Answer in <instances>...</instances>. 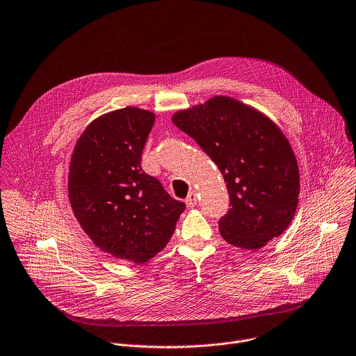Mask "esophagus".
Instances as JSON below:
<instances>
[{
    "label": "esophagus",
    "mask_w": 356,
    "mask_h": 356,
    "mask_svg": "<svg viewBox=\"0 0 356 356\" xmlns=\"http://www.w3.org/2000/svg\"><path fill=\"white\" fill-rule=\"evenodd\" d=\"M197 202H198L197 193H195V191H190L188 197L186 198V205H187L188 208H193V207H195V205H197Z\"/></svg>",
    "instance_id": "obj_1"
}]
</instances>
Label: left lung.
<instances>
[{
  "mask_svg": "<svg viewBox=\"0 0 356 356\" xmlns=\"http://www.w3.org/2000/svg\"><path fill=\"white\" fill-rule=\"evenodd\" d=\"M218 165L230 197L219 220L232 245L259 250L291 223L298 205L300 170L282 130L265 115L230 97H213L173 115Z\"/></svg>",
  "mask_w": 356,
  "mask_h": 356,
  "instance_id": "8db88e82",
  "label": "left lung"
}]
</instances>
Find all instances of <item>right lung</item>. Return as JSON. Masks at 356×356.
<instances>
[{"label": "right lung", "instance_id": "1", "mask_svg": "<svg viewBox=\"0 0 356 356\" xmlns=\"http://www.w3.org/2000/svg\"><path fill=\"white\" fill-rule=\"evenodd\" d=\"M155 115L134 106L95 119L69 168V201L81 229L104 252L144 264L170 240L186 205L141 169Z\"/></svg>", "mask_w": 356, "mask_h": 356}]
</instances>
